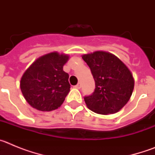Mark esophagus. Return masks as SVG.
Masks as SVG:
<instances>
[{"label":"esophagus","mask_w":155,"mask_h":155,"mask_svg":"<svg viewBox=\"0 0 155 155\" xmlns=\"http://www.w3.org/2000/svg\"><path fill=\"white\" fill-rule=\"evenodd\" d=\"M75 87H76V88H78V89H80V88H81V84H80V83L77 84V85H75Z\"/></svg>","instance_id":"esophagus-1"}]
</instances>
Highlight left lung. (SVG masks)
<instances>
[{"instance_id": "8db88e82", "label": "left lung", "mask_w": 155, "mask_h": 155, "mask_svg": "<svg viewBox=\"0 0 155 155\" xmlns=\"http://www.w3.org/2000/svg\"><path fill=\"white\" fill-rule=\"evenodd\" d=\"M82 58L95 82L94 92L84 98L87 108L102 115L119 112L128 102L134 90V80L130 70L118 57L107 52H94Z\"/></svg>"}]
</instances>
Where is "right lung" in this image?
<instances>
[{"mask_svg": "<svg viewBox=\"0 0 155 155\" xmlns=\"http://www.w3.org/2000/svg\"><path fill=\"white\" fill-rule=\"evenodd\" d=\"M68 59L69 56L53 52L37 59L25 71L20 87L31 107L48 112L62 105L71 88L69 74L63 70Z\"/></svg>", "mask_w": 155, "mask_h": 155, "instance_id": "add662e5", "label": "right lung"}]
</instances>
